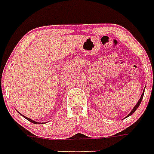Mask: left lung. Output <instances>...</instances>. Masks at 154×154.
Here are the masks:
<instances>
[{
    "label": "left lung",
    "instance_id": "8db88e82",
    "mask_svg": "<svg viewBox=\"0 0 154 154\" xmlns=\"http://www.w3.org/2000/svg\"><path fill=\"white\" fill-rule=\"evenodd\" d=\"M143 94H144V91H143L142 96H141V97H140V99H139V101H138V103L136 104V105H135V106H134V108H133V110H131V112H130V113H129V115H128V116H127V117H128V116H131V115H132V114L134 113V111H135V110H137V109H138V107L139 106V105H140V103H141V101H142L143 97Z\"/></svg>",
    "mask_w": 154,
    "mask_h": 154
}]
</instances>
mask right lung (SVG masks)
Segmentation results:
<instances>
[{
    "mask_svg": "<svg viewBox=\"0 0 154 154\" xmlns=\"http://www.w3.org/2000/svg\"><path fill=\"white\" fill-rule=\"evenodd\" d=\"M20 115H21V114H20ZM21 116H22V115H21ZM24 117H25L26 119H28L29 121H30L31 123H33V124H38H38H40V123H38V122H35V121H34L33 119H30L29 118H27V117H25V116H24Z\"/></svg>",
    "mask_w": 154,
    "mask_h": 154,
    "instance_id": "add662e5",
    "label": "right lung"
}]
</instances>
